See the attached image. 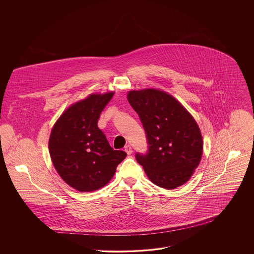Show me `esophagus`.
<instances>
[{
    "mask_svg": "<svg viewBox=\"0 0 254 254\" xmlns=\"http://www.w3.org/2000/svg\"><path fill=\"white\" fill-rule=\"evenodd\" d=\"M125 151L127 153V155H130V154L132 153V148H131V146H130V145H127V146L125 147Z\"/></svg>",
    "mask_w": 254,
    "mask_h": 254,
    "instance_id": "1",
    "label": "esophagus"
}]
</instances>
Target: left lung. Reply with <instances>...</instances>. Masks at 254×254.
<instances>
[{"mask_svg": "<svg viewBox=\"0 0 254 254\" xmlns=\"http://www.w3.org/2000/svg\"><path fill=\"white\" fill-rule=\"evenodd\" d=\"M127 100L146 133L148 152L137 153L136 160L148 179L167 190L186 184L199 166L204 149L193 116L177 99L157 88L130 90Z\"/></svg>", "mask_w": 254, "mask_h": 254, "instance_id": "obj_1", "label": "left lung"}]
</instances>
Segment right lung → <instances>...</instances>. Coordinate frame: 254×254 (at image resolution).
Wrapping results in <instances>:
<instances>
[{
    "instance_id": "1",
    "label": "right lung",
    "mask_w": 254,
    "mask_h": 254,
    "mask_svg": "<svg viewBox=\"0 0 254 254\" xmlns=\"http://www.w3.org/2000/svg\"><path fill=\"white\" fill-rule=\"evenodd\" d=\"M114 91L92 93L65 109L49 136V154L61 178L74 190L90 192L105 187L127 156L114 150L98 127L101 112Z\"/></svg>"
}]
</instances>
